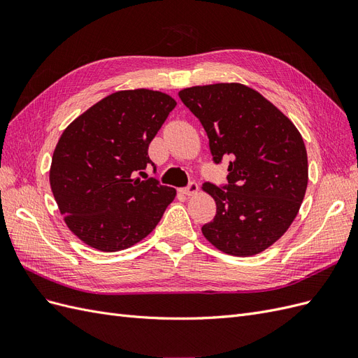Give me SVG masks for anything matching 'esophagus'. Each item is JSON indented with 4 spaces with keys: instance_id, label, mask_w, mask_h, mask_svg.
I'll return each mask as SVG.
<instances>
[{
    "instance_id": "34e87169",
    "label": "esophagus",
    "mask_w": 358,
    "mask_h": 358,
    "mask_svg": "<svg viewBox=\"0 0 358 358\" xmlns=\"http://www.w3.org/2000/svg\"><path fill=\"white\" fill-rule=\"evenodd\" d=\"M180 192H182V194H185V196H194V194H197V192H199V185H197L196 182H191L188 187L182 188V189H180Z\"/></svg>"
}]
</instances>
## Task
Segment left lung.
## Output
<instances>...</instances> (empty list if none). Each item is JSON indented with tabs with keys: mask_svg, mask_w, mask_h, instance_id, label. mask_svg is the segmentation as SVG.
<instances>
[{
	"mask_svg": "<svg viewBox=\"0 0 358 358\" xmlns=\"http://www.w3.org/2000/svg\"><path fill=\"white\" fill-rule=\"evenodd\" d=\"M179 96L201 122L216 164L230 158L229 185L201 187L216 203L203 236L229 255L263 252L288 230L305 199L301 134L275 104L242 83L192 86Z\"/></svg>",
	"mask_w": 358,
	"mask_h": 358,
	"instance_id": "obj_1",
	"label": "left lung"
}]
</instances>
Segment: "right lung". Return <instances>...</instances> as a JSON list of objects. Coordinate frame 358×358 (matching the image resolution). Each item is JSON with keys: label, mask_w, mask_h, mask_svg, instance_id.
Listing matches in <instances>:
<instances>
[{"label": "right lung", "mask_w": 358, "mask_h": 358, "mask_svg": "<svg viewBox=\"0 0 358 358\" xmlns=\"http://www.w3.org/2000/svg\"><path fill=\"white\" fill-rule=\"evenodd\" d=\"M176 101L150 90L117 91L64 129L53 150L50 188L69 229L91 248L115 252L143 241L176 189L142 180L148 148Z\"/></svg>", "instance_id": "obj_1"}]
</instances>
